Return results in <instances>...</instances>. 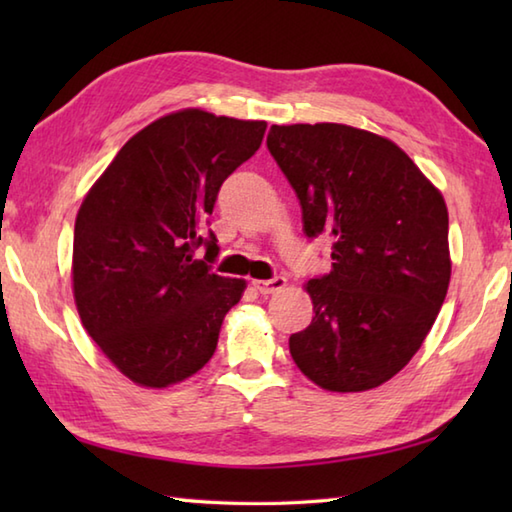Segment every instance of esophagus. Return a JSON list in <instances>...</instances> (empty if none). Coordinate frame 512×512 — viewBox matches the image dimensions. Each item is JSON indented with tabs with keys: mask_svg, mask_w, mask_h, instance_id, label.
I'll return each instance as SVG.
<instances>
[{
	"mask_svg": "<svg viewBox=\"0 0 512 512\" xmlns=\"http://www.w3.org/2000/svg\"><path fill=\"white\" fill-rule=\"evenodd\" d=\"M255 290H259V295H273V292L281 290L286 286V277H273V279H255L253 281Z\"/></svg>",
	"mask_w": 512,
	"mask_h": 512,
	"instance_id": "obj_1",
	"label": "esophagus"
}]
</instances>
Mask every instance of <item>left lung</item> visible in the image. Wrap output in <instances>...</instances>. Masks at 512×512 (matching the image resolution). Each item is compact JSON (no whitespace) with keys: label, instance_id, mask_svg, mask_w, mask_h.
<instances>
[{"label":"left lung","instance_id":"8db88e82","mask_svg":"<svg viewBox=\"0 0 512 512\" xmlns=\"http://www.w3.org/2000/svg\"><path fill=\"white\" fill-rule=\"evenodd\" d=\"M266 145L297 193L303 231L332 237V270L308 281L314 317L290 336L292 361L328 391L383 385L447 297V204L405 151L363 129L273 125Z\"/></svg>","mask_w":512,"mask_h":512}]
</instances>
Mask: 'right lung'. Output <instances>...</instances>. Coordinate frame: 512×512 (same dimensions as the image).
<instances>
[{"label":"right lung","mask_w":512,"mask_h":512,"mask_svg":"<svg viewBox=\"0 0 512 512\" xmlns=\"http://www.w3.org/2000/svg\"><path fill=\"white\" fill-rule=\"evenodd\" d=\"M264 132V121L202 110L162 116L127 140L85 195L74 301L85 330L134 383L167 387L211 361L246 281L213 273L220 246L206 226L222 182Z\"/></svg>","instance_id":"add662e5"}]
</instances>
